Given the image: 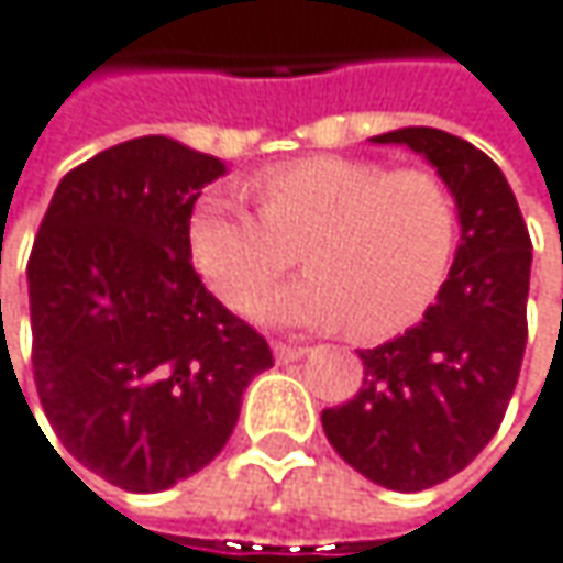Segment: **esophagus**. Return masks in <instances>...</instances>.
Segmentation results:
<instances>
[{"instance_id":"obj_1","label":"esophagus","mask_w":563,"mask_h":563,"mask_svg":"<svg viewBox=\"0 0 563 563\" xmlns=\"http://www.w3.org/2000/svg\"><path fill=\"white\" fill-rule=\"evenodd\" d=\"M306 353H309V347H296V344H283V341L274 344V356H277V363H296V360H302Z\"/></svg>"}]
</instances>
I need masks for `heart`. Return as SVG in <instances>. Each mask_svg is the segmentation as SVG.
I'll return each mask as SVG.
<instances>
[{
  "label": "heart",
  "instance_id": "heart-1",
  "mask_svg": "<svg viewBox=\"0 0 563 563\" xmlns=\"http://www.w3.org/2000/svg\"><path fill=\"white\" fill-rule=\"evenodd\" d=\"M261 210L229 194H203L190 213V254L216 296L242 309L296 261L309 274L271 289L251 312L274 324L385 338L433 306L455 249L446 184L423 168L360 155H312L264 172Z\"/></svg>",
  "mask_w": 563,
  "mask_h": 563
}]
</instances>
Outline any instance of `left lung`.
Instances as JSON below:
<instances>
[{
	"instance_id": "1",
	"label": "left lung",
	"mask_w": 563,
	"mask_h": 563,
	"mask_svg": "<svg viewBox=\"0 0 563 563\" xmlns=\"http://www.w3.org/2000/svg\"><path fill=\"white\" fill-rule=\"evenodd\" d=\"M420 152L459 210V249L437 302L395 341L360 350L363 388L321 427L360 475L423 490L459 475L497 433L526 350L532 242L504 172L472 143L401 126L373 136Z\"/></svg>"
}]
</instances>
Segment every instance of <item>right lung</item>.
<instances>
[{
	"mask_svg": "<svg viewBox=\"0 0 563 563\" xmlns=\"http://www.w3.org/2000/svg\"><path fill=\"white\" fill-rule=\"evenodd\" d=\"M222 175L216 155L178 140H126L59 181L31 249L44 413L79 465L133 494L210 465L242 391L274 366L190 264L194 203Z\"/></svg>",
	"mask_w": 563,
	"mask_h": 563,
	"instance_id": "add662e5",
	"label": "right lung"
}]
</instances>
